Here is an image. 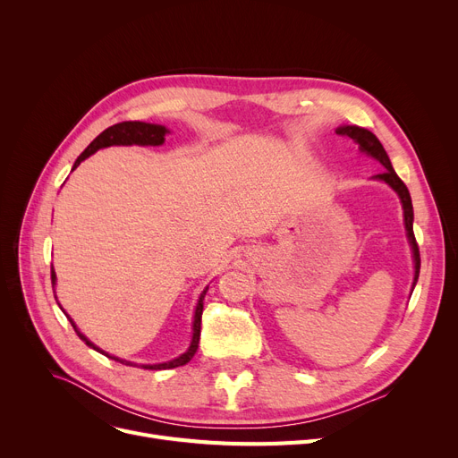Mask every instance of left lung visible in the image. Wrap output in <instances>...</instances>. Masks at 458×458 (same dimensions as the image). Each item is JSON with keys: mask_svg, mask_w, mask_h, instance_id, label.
Wrapping results in <instances>:
<instances>
[{"mask_svg": "<svg viewBox=\"0 0 458 458\" xmlns=\"http://www.w3.org/2000/svg\"><path fill=\"white\" fill-rule=\"evenodd\" d=\"M335 133L352 139V140L358 144L360 152H364V154H368L369 157L377 159V161L384 166V171H382L380 174H375L373 180H380V182H384V183H388V185L397 192V197H399V200H401V204H403L406 237H408V243H411V249H412V259H414V282H412V292H414L418 276H420L421 259H420V249H418V243H416L414 226H412V225H414V209H412L411 192H408V189H406V185L403 183V180L395 174L394 166H392V163H390V157H388L386 150H384L380 140H378L369 130L360 128V126H340L338 130H335Z\"/></svg>", "mask_w": 458, "mask_h": 458, "instance_id": "obj_1", "label": "left lung"}]
</instances>
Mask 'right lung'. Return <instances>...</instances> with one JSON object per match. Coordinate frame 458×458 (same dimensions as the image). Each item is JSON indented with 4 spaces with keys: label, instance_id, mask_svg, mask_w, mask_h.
Returning a JSON list of instances; mask_svg holds the SVG:
<instances>
[{
    "label": "right lung",
    "instance_id": "add662e5",
    "mask_svg": "<svg viewBox=\"0 0 458 458\" xmlns=\"http://www.w3.org/2000/svg\"><path fill=\"white\" fill-rule=\"evenodd\" d=\"M168 133V130L161 124H148V123H120V124H114L107 130H104L98 137H96L89 147L81 152V156L76 159L74 166H72V171L74 168L80 166L81 161H85L89 156H92L94 152H98L100 148H107V147H131V144H139V147H161V144L165 142V135ZM57 284V275L54 271V266H52V285L55 287ZM206 292H208V285L204 287V292L200 293L199 297V302H197V308H195V316H192V335H191V344L187 347V351L183 354H180L178 358L174 360H168V362H163V364H135V362H130V360H124V358H118V356H113L106 351H102L98 345H94L85 334H81V330L76 327V323L72 321V318L64 311V316L68 318L70 325L74 327L76 334L80 335V338L94 351L102 352L104 356L114 360V362H120L124 366H133V368H142V369H173V368H178V366H185L189 360L195 356L197 349H199V342H200V323H202V310H204V297H206ZM55 293V290H54ZM55 301H57V295H55Z\"/></svg>",
    "mask_w": 458,
    "mask_h": 458
}]
</instances>
